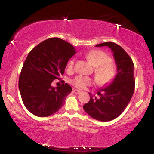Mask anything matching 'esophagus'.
<instances>
[{
    "instance_id": "1",
    "label": "esophagus",
    "mask_w": 154,
    "mask_h": 154,
    "mask_svg": "<svg viewBox=\"0 0 154 154\" xmlns=\"http://www.w3.org/2000/svg\"><path fill=\"white\" fill-rule=\"evenodd\" d=\"M73 92L75 94H80L81 93V91H79V90H77V89H74Z\"/></svg>"
}]
</instances>
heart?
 <instances>
[{"mask_svg":"<svg viewBox=\"0 0 154 154\" xmlns=\"http://www.w3.org/2000/svg\"><path fill=\"white\" fill-rule=\"evenodd\" d=\"M86 57L95 67V78L98 84L106 85L110 84L117 75V70L111 63V57L100 50H93L85 54ZM74 65V59L70 60L67 63V70L71 71ZM72 84L78 89H84L92 85L93 80L90 77L79 75L71 80Z\"/></svg>","mask_w":154,"mask_h":154,"instance_id":"b5f03b06","label":"heart"}]
</instances>
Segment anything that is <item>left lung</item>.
Here are the masks:
<instances>
[{
    "label": "left lung",
    "instance_id": "8db88e82",
    "mask_svg": "<svg viewBox=\"0 0 154 154\" xmlns=\"http://www.w3.org/2000/svg\"><path fill=\"white\" fill-rule=\"evenodd\" d=\"M107 46L111 49L117 67V74L113 81L98 93L99 99L93 98L83 106L86 113L100 121L107 122L118 117L126 109L135 90L134 65L131 57L124 50L115 43L108 41L96 47ZM102 91L103 93L101 94Z\"/></svg>",
    "mask_w": 154,
    "mask_h": 154
}]
</instances>
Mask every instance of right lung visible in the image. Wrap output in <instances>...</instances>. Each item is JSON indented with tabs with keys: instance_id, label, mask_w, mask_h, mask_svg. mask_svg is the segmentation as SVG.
<instances>
[{
	"instance_id": "right-lung-1",
	"label": "right lung",
	"mask_w": 154,
	"mask_h": 154,
	"mask_svg": "<svg viewBox=\"0 0 154 154\" xmlns=\"http://www.w3.org/2000/svg\"><path fill=\"white\" fill-rule=\"evenodd\" d=\"M71 44L57 37L45 40L29 52L19 79V89L24 105L33 115L45 117L64 105L72 91L68 84L54 87L60 80L70 57L75 54Z\"/></svg>"
}]
</instances>
